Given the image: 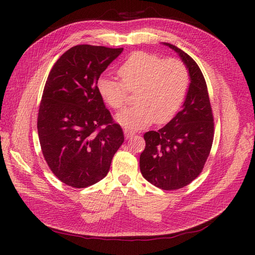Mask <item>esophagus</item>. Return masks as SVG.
Returning <instances> with one entry per match:
<instances>
[{"label": "esophagus", "mask_w": 255, "mask_h": 255, "mask_svg": "<svg viewBox=\"0 0 255 255\" xmlns=\"http://www.w3.org/2000/svg\"><path fill=\"white\" fill-rule=\"evenodd\" d=\"M125 135H126V137H127V139H128V138H130V137H133L134 135H135V133L134 132H132V130H129V129H125Z\"/></svg>", "instance_id": "esophagus-1"}]
</instances>
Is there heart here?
I'll return each mask as SVG.
<instances>
[{
  "label": "heart",
  "instance_id": "1",
  "mask_svg": "<svg viewBox=\"0 0 255 255\" xmlns=\"http://www.w3.org/2000/svg\"><path fill=\"white\" fill-rule=\"evenodd\" d=\"M117 73L121 82L102 76L97 88L105 104L114 110L125 106L128 91H135L136 104L116 117L121 126L130 129L146 128L154 121H170L183 104L189 86L188 69L183 61L164 59L144 51L128 55Z\"/></svg>",
  "mask_w": 255,
  "mask_h": 255
}]
</instances>
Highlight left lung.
Listing matches in <instances>:
<instances>
[{"mask_svg":"<svg viewBox=\"0 0 255 255\" xmlns=\"http://www.w3.org/2000/svg\"><path fill=\"white\" fill-rule=\"evenodd\" d=\"M164 44L181 57L190 83L181 112L157 132L143 135L145 148L139 166L142 176L154 186L175 190L201 173L212 149L214 118L206 82L196 61L175 45Z\"/></svg>","mask_w":255,"mask_h":255,"instance_id":"obj_1","label":"left lung"}]
</instances>
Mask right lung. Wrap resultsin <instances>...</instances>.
Listing matches in <instances>:
<instances>
[{"label":"right lung","mask_w":255,"mask_h":255,"mask_svg":"<svg viewBox=\"0 0 255 255\" xmlns=\"http://www.w3.org/2000/svg\"><path fill=\"white\" fill-rule=\"evenodd\" d=\"M123 48L80 44L54 64L45 82L37 128L51 171L68 186L85 188L109 173L125 141L100 97V75Z\"/></svg>","instance_id":"obj_1"}]
</instances>
